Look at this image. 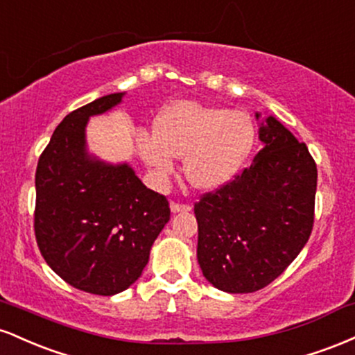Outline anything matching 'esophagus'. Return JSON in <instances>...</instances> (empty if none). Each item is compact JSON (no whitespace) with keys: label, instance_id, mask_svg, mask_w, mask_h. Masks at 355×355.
<instances>
[{"label":"esophagus","instance_id":"obj_1","mask_svg":"<svg viewBox=\"0 0 355 355\" xmlns=\"http://www.w3.org/2000/svg\"><path fill=\"white\" fill-rule=\"evenodd\" d=\"M170 210L173 211V214H182V211H190L191 207L187 205V203H178V202H172V205H170Z\"/></svg>","mask_w":355,"mask_h":355}]
</instances>
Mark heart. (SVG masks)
I'll return each instance as SVG.
<instances>
[{"label": "heart", "instance_id": "heart-1", "mask_svg": "<svg viewBox=\"0 0 355 355\" xmlns=\"http://www.w3.org/2000/svg\"><path fill=\"white\" fill-rule=\"evenodd\" d=\"M155 135L138 133L141 160L160 177L185 158V177L195 189L217 190L234 180L255 144V125L245 112H229L195 101H175L155 120Z\"/></svg>", "mask_w": 355, "mask_h": 355}]
</instances>
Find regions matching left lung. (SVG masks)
<instances>
[{
  "instance_id": "8db88e82",
  "label": "left lung",
  "mask_w": 355,
  "mask_h": 355,
  "mask_svg": "<svg viewBox=\"0 0 355 355\" xmlns=\"http://www.w3.org/2000/svg\"><path fill=\"white\" fill-rule=\"evenodd\" d=\"M259 138L262 150L254 164L195 203L203 277L229 294L274 282L313 225L317 165L307 145L274 116L260 123Z\"/></svg>"
}]
</instances>
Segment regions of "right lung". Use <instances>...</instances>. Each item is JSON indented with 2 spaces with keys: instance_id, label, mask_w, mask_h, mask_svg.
I'll list each match as a JSON object with an SVG mask.
<instances>
[{
  "instance_id": "1",
  "label": "right lung",
  "mask_w": 355,
  "mask_h": 355,
  "mask_svg": "<svg viewBox=\"0 0 355 355\" xmlns=\"http://www.w3.org/2000/svg\"><path fill=\"white\" fill-rule=\"evenodd\" d=\"M125 93L85 105L53 132L36 166L35 235L43 259L75 288L115 295L148 263L170 207L128 164H105L87 152L88 118L116 107Z\"/></svg>"
}]
</instances>
